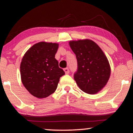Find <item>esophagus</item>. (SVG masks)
Segmentation results:
<instances>
[{
	"mask_svg": "<svg viewBox=\"0 0 133 133\" xmlns=\"http://www.w3.org/2000/svg\"><path fill=\"white\" fill-rule=\"evenodd\" d=\"M64 70L65 74H69V72H70V71H69L68 68H64V70Z\"/></svg>",
	"mask_w": 133,
	"mask_h": 133,
	"instance_id": "esophagus-1",
	"label": "esophagus"
}]
</instances>
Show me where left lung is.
I'll use <instances>...</instances> for the list:
<instances>
[{"label":"left lung","mask_w":133,"mask_h":133,"mask_svg":"<svg viewBox=\"0 0 133 133\" xmlns=\"http://www.w3.org/2000/svg\"><path fill=\"white\" fill-rule=\"evenodd\" d=\"M77 61L74 78L80 89L87 94L99 92L108 82L110 65L104 52L97 43L89 39L69 42Z\"/></svg>","instance_id":"8db88e82"}]
</instances>
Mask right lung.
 <instances>
[{
  "mask_svg": "<svg viewBox=\"0 0 133 133\" xmlns=\"http://www.w3.org/2000/svg\"><path fill=\"white\" fill-rule=\"evenodd\" d=\"M58 47V43L41 42L32 45L22 59V82L34 97L42 99L53 93L65 74L55 59Z\"/></svg>",
  "mask_w": 133,
  "mask_h": 133,
  "instance_id": "obj_1",
  "label": "right lung"
}]
</instances>
